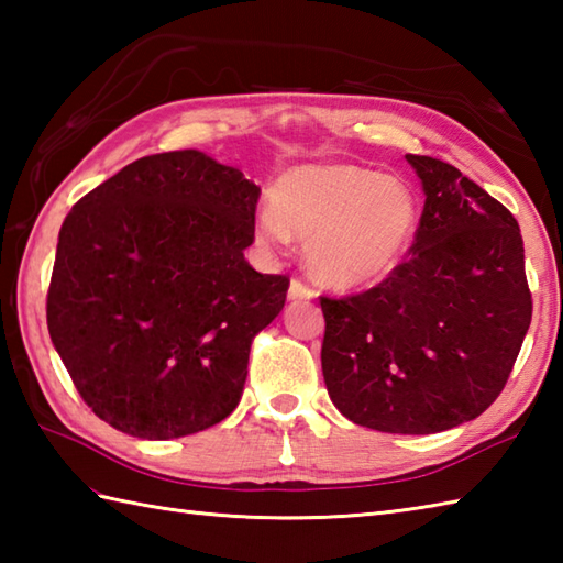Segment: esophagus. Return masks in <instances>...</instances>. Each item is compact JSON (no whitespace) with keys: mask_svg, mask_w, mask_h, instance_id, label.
<instances>
[{"mask_svg":"<svg viewBox=\"0 0 563 563\" xmlns=\"http://www.w3.org/2000/svg\"><path fill=\"white\" fill-rule=\"evenodd\" d=\"M288 297H290V300H312L314 290L309 288V285H305L302 280H292L290 283V290H288Z\"/></svg>","mask_w":563,"mask_h":563,"instance_id":"obj_1","label":"esophagus"}]
</instances>
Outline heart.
<instances>
[{
    "label": "heart",
    "mask_w": 563,
    "mask_h": 563,
    "mask_svg": "<svg viewBox=\"0 0 563 563\" xmlns=\"http://www.w3.org/2000/svg\"><path fill=\"white\" fill-rule=\"evenodd\" d=\"M421 222L411 186L353 164L295 166L256 220L261 242L297 236L314 280L331 290L373 288L409 256Z\"/></svg>",
    "instance_id": "b5f03b06"
}]
</instances>
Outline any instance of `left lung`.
<instances>
[{"mask_svg":"<svg viewBox=\"0 0 563 563\" xmlns=\"http://www.w3.org/2000/svg\"><path fill=\"white\" fill-rule=\"evenodd\" d=\"M423 188L413 246L385 283L329 300L321 373L349 421L430 435L482 416L532 319L516 218L460 169L406 154Z\"/></svg>","mask_w":563,"mask_h":563,"instance_id":"obj_1","label":"left lung"}]
</instances>
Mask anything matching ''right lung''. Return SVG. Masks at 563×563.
I'll return each mask as SVG.
<instances>
[{
  "label": "right lung",
  "instance_id": "obj_1",
  "mask_svg": "<svg viewBox=\"0 0 563 563\" xmlns=\"http://www.w3.org/2000/svg\"><path fill=\"white\" fill-rule=\"evenodd\" d=\"M258 196L234 166L181 150L128 164L69 210L47 331L101 421L172 440L236 409L251 341L290 285L244 258Z\"/></svg>",
  "mask_w": 563,
  "mask_h": 563
}]
</instances>
